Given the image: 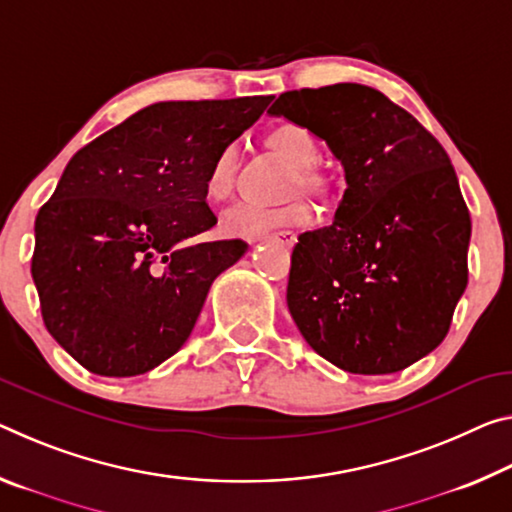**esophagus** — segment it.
I'll return each mask as SVG.
<instances>
[{
  "label": "esophagus",
  "instance_id": "esophagus-1",
  "mask_svg": "<svg viewBox=\"0 0 512 512\" xmlns=\"http://www.w3.org/2000/svg\"><path fill=\"white\" fill-rule=\"evenodd\" d=\"M262 241H278V243H282V246H294L296 234L291 230H280V232L269 234V237H262Z\"/></svg>",
  "mask_w": 512,
  "mask_h": 512
}]
</instances>
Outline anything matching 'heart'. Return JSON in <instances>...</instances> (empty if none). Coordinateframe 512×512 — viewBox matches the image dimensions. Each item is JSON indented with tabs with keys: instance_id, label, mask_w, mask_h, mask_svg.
Listing matches in <instances>:
<instances>
[{
	"instance_id": "1",
	"label": "heart",
	"mask_w": 512,
	"mask_h": 512,
	"mask_svg": "<svg viewBox=\"0 0 512 512\" xmlns=\"http://www.w3.org/2000/svg\"><path fill=\"white\" fill-rule=\"evenodd\" d=\"M269 143L282 157H287L291 164L300 168L303 180H310L307 168L314 164L316 154H319V145H316V139L305 127L296 123H282L271 132ZM237 159V143H227L218 150L205 177V191L212 200L230 198L234 189V175H237ZM307 218H310V209L303 202H289V205L278 207L259 205V202H241V205L232 207L230 212H225L223 230L232 234V237L257 239L262 234L278 230V227L303 225Z\"/></svg>"
}]
</instances>
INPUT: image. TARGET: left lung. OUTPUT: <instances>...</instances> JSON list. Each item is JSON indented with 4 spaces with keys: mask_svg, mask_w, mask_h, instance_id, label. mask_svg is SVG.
<instances>
[{
    "mask_svg": "<svg viewBox=\"0 0 512 512\" xmlns=\"http://www.w3.org/2000/svg\"><path fill=\"white\" fill-rule=\"evenodd\" d=\"M310 129L344 166L335 221L291 253L287 305L335 367L380 376L442 344L467 287L472 237L449 154L376 88L282 93L269 109Z\"/></svg>",
    "mask_w": 512,
    "mask_h": 512,
    "instance_id": "8db88e82",
    "label": "left lung"
}]
</instances>
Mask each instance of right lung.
Listing matches in <instances>:
<instances>
[{"mask_svg": "<svg viewBox=\"0 0 512 512\" xmlns=\"http://www.w3.org/2000/svg\"><path fill=\"white\" fill-rule=\"evenodd\" d=\"M269 102L150 104L68 161L36 216L31 278L45 328L81 367L139 376L189 339L212 282L248 248L191 243L216 225L207 170Z\"/></svg>", "mask_w": 512, "mask_h": 512, "instance_id": "right-lung-1", "label": "right lung"}]
</instances>
